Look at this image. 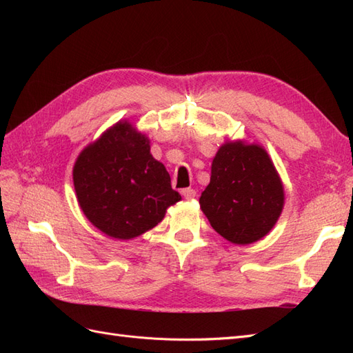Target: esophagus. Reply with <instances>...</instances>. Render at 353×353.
<instances>
[{
	"label": "esophagus",
	"instance_id": "esophagus-1",
	"mask_svg": "<svg viewBox=\"0 0 353 353\" xmlns=\"http://www.w3.org/2000/svg\"><path fill=\"white\" fill-rule=\"evenodd\" d=\"M181 194H183L187 200H191V199L196 197V190H193V188H184L183 191H181Z\"/></svg>",
	"mask_w": 353,
	"mask_h": 353
}]
</instances>
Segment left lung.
Here are the masks:
<instances>
[{"label": "left lung", "instance_id": "left-lung-1", "mask_svg": "<svg viewBox=\"0 0 353 353\" xmlns=\"http://www.w3.org/2000/svg\"><path fill=\"white\" fill-rule=\"evenodd\" d=\"M199 203L219 236L234 244H250L279 221L284 187L262 145L227 141L213 157L210 183Z\"/></svg>", "mask_w": 353, "mask_h": 353}]
</instances>
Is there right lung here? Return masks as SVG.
Segmentation results:
<instances>
[{
  "label": "right lung",
  "instance_id": "obj_1",
  "mask_svg": "<svg viewBox=\"0 0 353 353\" xmlns=\"http://www.w3.org/2000/svg\"><path fill=\"white\" fill-rule=\"evenodd\" d=\"M73 185L83 215L109 237L131 240L152 230L181 200L150 140L126 121L81 152Z\"/></svg>",
  "mask_w": 353,
  "mask_h": 353
}]
</instances>
